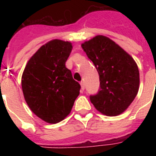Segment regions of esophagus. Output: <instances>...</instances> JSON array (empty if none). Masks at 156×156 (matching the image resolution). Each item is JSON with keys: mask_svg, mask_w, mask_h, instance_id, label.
<instances>
[{"mask_svg": "<svg viewBox=\"0 0 156 156\" xmlns=\"http://www.w3.org/2000/svg\"><path fill=\"white\" fill-rule=\"evenodd\" d=\"M80 85H81V90H84V89H85V85H84V82H81Z\"/></svg>", "mask_w": 156, "mask_h": 156, "instance_id": "34e87169", "label": "esophagus"}]
</instances>
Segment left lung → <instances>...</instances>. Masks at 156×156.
Listing matches in <instances>:
<instances>
[{"mask_svg":"<svg viewBox=\"0 0 156 156\" xmlns=\"http://www.w3.org/2000/svg\"><path fill=\"white\" fill-rule=\"evenodd\" d=\"M100 76L97 94L90 102L101 113L117 116L133 101L139 88L137 64L119 45L104 35H97L82 44Z\"/></svg>","mask_w":156,"mask_h":156,"instance_id":"8db88e82","label":"left lung"}]
</instances>
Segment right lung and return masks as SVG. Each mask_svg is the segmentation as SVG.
I'll use <instances>...</instances> for the list:
<instances>
[{
  "label": "right lung",
  "instance_id": "add662e5",
  "mask_svg": "<svg viewBox=\"0 0 156 156\" xmlns=\"http://www.w3.org/2000/svg\"><path fill=\"white\" fill-rule=\"evenodd\" d=\"M72 44L54 40L43 45L27 64L22 88L27 104L48 123L55 124L70 112L81 86L73 78L66 62Z\"/></svg>",
  "mask_w": 156,
  "mask_h": 156
}]
</instances>
